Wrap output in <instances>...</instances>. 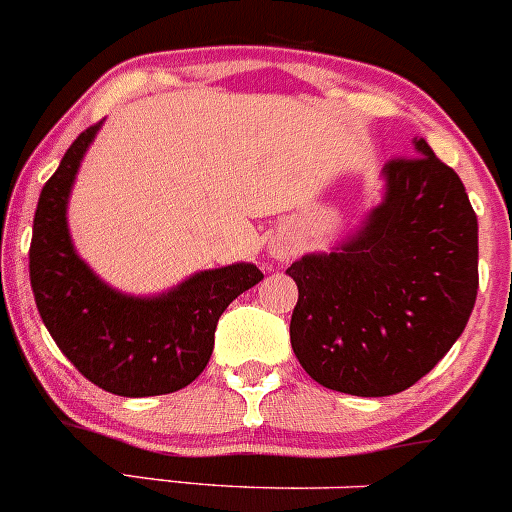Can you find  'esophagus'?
I'll use <instances>...</instances> for the list:
<instances>
[{"label": "esophagus", "instance_id": "obj_1", "mask_svg": "<svg viewBox=\"0 0 512 512\" xmlns=\"http://www.w3.org/2000/svg\"><path fill=\"white\" fill-rule=\"evenodd\" d=\"M289 252H292V250H277V252H275V255H277V257H280V260H285V257H289Z\"/></svg>", "mask_w": 512, "mask_h": 512}]
</instances>
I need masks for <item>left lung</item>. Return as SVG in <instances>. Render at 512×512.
<instances>
[{
	"mask_svg": "<svg viewBox=\"0 0 512 512\" xmlns=\"http://www.w3.org/2000/svg\"><path fill=\"white\" fill-rule=\"evenodd\" d=\"M384 165L381 205L344 245L287 267L289 339L317 384L391 396L426 376L466 329L478 294V218L456 170L423 138Z\"/></svg>",
	"mask_w": 512,
	"mask_h": 512,
	"instance_id": "left-lung-1",
	"label": "left lung"
}]
</instances>
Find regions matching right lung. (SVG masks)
<instances>
[{
  "mask_svg": "<svg viewBox=\"0 0 512 512\" xmlns=\"http://www.w3.org/2000/svg\"><path fill=\"white\" fill-rule=\"evenodd\" d=\"M101 123L71 143L41 188L29 247L36 309L56 347L98 389L128 399L173 394L208 366L220 314L262 272L237 262L198 272L158 297H131L98 280L76 255L66 205Z\"/></svg>",
  "mask_w": 512,
  "mask_h": 512,
  "instance_id": "add662e5",
  "label": "right lung"
}]
</instances>
